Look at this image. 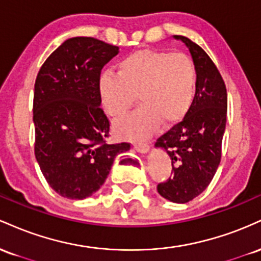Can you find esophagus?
Segmentation results:
<instances>
[{
  "label": "esophagus",
  "mask_w": 261,
  "mask_h": 261,
  "mask_svg": "<svg viewBox=\"0 0 261 261\" xmlns=\"http://www.w3.org/2000/svg\"><path fill=\"white\" fill-rule=\"evenodd\" d=\"M134 148L136 149L137 152H140V153H147L149 149V145L146 142H135Z\"/></svg>",
  "instance_id": "1"
}]
</instances>
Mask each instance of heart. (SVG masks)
<instances>
[{"instance_id": "obj_1", "label": "heart", "mask_w": 261, "mask_h": 261, "mask_svg": "<svg viewBox=\"0 0 261 261\" xmlns=\"http://www.w3.org/2000/svg\"><path fill=\"white\" fill-rule=\"evenodd\" d=\"M197 67L188 54L139 50L122 59L118 74L103 73L98 92L108 115L119 118L139 99L141 107L115 124L120 136L146 139L163 125L176 124L187 115L196 95Z\"/></svg>"}]
</instances>
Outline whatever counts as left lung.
I'll return each mask as SVG.
<instances>
[{
    "label": "left lung",
    "mask_w": 261,
    "mask_h": 261,
    "mask_svg": "<svg viewBox=\"0 0 261 261\" xmlns=\"http://www.w3.org/2000/svg\"><path fill=\"white\" fill-rule=\"evenodd\" d=\"M188 46L197 67L196 95L182 120L155 141L172 160L173 175L157 185L158 193L172 202L191 201L208 187L221 162L227 121V91L222 76L196 43L174 35Z\"/></svg>",
    "instance_id": "8db88e82"
}]
</instances>
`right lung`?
Segmentation results:
<instances>
[{
  "label": "right lung",
  "instance_id": "right-lung-1",
  "mask_svg": "<svg viewBox=\"0 0 261 261\" xmlns=\"http://www.w3.org/2000/svg\"><path fill=\"white\" fill-rule=\"evenodd\" d=\"M119 47L98 39H67L39 70L34 86V152L47 184L59 195L82 200L106 181L130 143H107L110 122L98 92L101 68Z\"/></svg>",
  "mask_w": 261,
  "mask_h": 261
}]
</instances>
